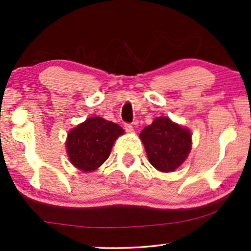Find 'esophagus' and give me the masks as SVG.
Segmentation results:
<instances>
[{
  "instance_id": "obj_1",
  "label": "esophagus",
  "mask_w": 251,
  "mask_h": 251,
  "mask_svg": "<svg viewBox=\"0 0 251 251\" xmlns=\"http://www.w3.org/2000/svg\"><path fill=\"white\" fill-rule=\"evenodd\" d=\"M125 129H126V131L128 132V133L133 132V126H132V125H130V123H126Z\"/></svg>"
}]
</instances>
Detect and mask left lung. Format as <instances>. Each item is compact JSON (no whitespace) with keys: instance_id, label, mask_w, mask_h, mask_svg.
Instances as JSON below:
<instances>
[{"instance_id":"1","label":"left lung","mask_w":251,"mask_h":251,"mask_svg":"<svg viewBox=\"0 0 251 251\" xmlns=\"http://www.w3.org/2000/svg\"><path fill=\"white\" fill-rule=\"evenodd\" d=\"M148 161L161 172H173L191 151V132L166 117L156 118L139 134Z\"/></svg>"}]
</instances>
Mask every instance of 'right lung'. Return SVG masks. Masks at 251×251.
Segmentation results:
<instances>
[{
    "instance_id": "obj_1",
    "label": "right lung",
    "mask_w": 251,
    "mask_h": 251,
    "mask_svg": "<svg viewBox=\"0 0 251 251\" xmlns=\"http://www.w3.org/2000/svg\"><path fill=\"white\" fill-rule=\"evenodd\" d=\"M123 133L117 123L100 117L87 119L68 133L69 159L82 172H93L108 158L114 141Z\"/></svg>"
}]
</instances>
